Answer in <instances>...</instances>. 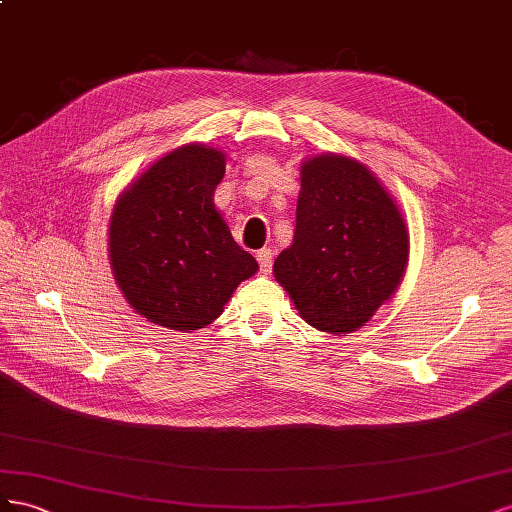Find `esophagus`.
Returning a JSON list of instances; mask_svg holds the SVG:
<instances>
[{
  "instance_id": "esophagus-1",
  "label": "esophagus",
  "mask_w": 512,
  "mask_h": 512,
  "mask_svg": "<svg viewBox=\"0 0 512 512\" xmlns=\"http://www.w3.org/2000/svg\"><path fill=\"white\" fill-rule=\"evenodd\" d=\"M257 261H259V270L268 274L272 270V259H274V253L272 248H261V251H257Z\"/></svg>"
}]
</instances>
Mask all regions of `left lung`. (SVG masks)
I'll list each match as a JSON object with an SVG mask.
<instances>
[{
	"label": "left lung",
	"mask_w": 512,
	"mask_h": 512,
	"mask_svg": "<svg viewBox=\"0 0 512 512\" xmlns=\"http://www.w3.org/2000/svg\"><path fill=\"white\" fill-rule=\"evenodd\" d=\"M407 227L397 203L356 160L324 154L302 165L294 244L274 276L313 328L364 326L403 279Z\"/></svg>",
	"instance_id": "8db88e82"
}]
</instances>
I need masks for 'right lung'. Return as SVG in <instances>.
<instances>
[{"label": "right lung", "instance_id": "obj_1", "mask_svg": "<svg viewBox=\"0 0 512 512\" xmlns=\"http://www.w3.org/2000/svg\"><path fill=\"white\" fill-rule=\"evenodd\" d=\"M225 156L191 143L126 188L109 225L111 268L128 304L171 330H199L257 272L214 206Z\"/></svg>", "mask_w": 512, "mask_h": 512}]
</instances>
